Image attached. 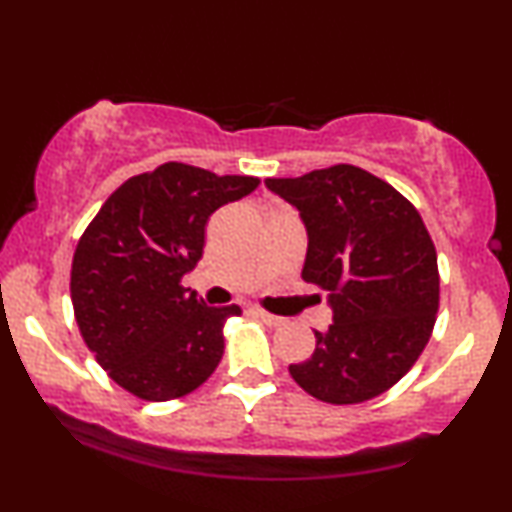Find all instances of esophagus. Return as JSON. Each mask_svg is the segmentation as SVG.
<instances>
[{
    "mask_svg": "<svg viewBox=\"0 0 512 512\" xmlns=\"http://www.w3.org/2000/svg\"><path fill=\"white\" fill-rule=\"evenodd\" d=\"M255 313L262 317L264 322H267L269 327H281V325H286V317H281V315H272V313H267V310H262V308H255Z\"/></svg>",
    "mask_w": 512,
    "mask_h": 512,
    "instance_id": "34e87169",
    "label": "esophagus"
}]
</instances>
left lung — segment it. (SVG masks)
<instances>
[{"instance_id":"left-lung-1","label":"left lung","mask_w":512,"mask_h":512,"mask_svg":"<svg viewBox=\"0 0 512 512\" xmlns=\"http://www.w3.org/2000/svg\"><path fill=\"white\" fill-rule=\"evenodd\" d=\"M264 185L298 209L308 231L301 276L330 291L332 325L308 361L289 366L308 395L358 404L407 375L436 325V245L419 211L385 180L339 163Z\"/></svg>"}]
</instances>
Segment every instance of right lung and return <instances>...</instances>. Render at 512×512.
<instances>
[{
    "label": "right lung",
    "mask_w": 512,
    "mask_h": 512,
    "mask_svg": "<svg viewBox=\"0 0 512 512\" xmlns=\"http://www.w3.org/2000/svg\"><path fill=\"white\" fill-rule=\"evenodd\" d=\"M260 180L163 163L105 199L76 245V325L117 385L146 402L197 390L223 356V322L238 305L209 308L180 284L204 250L216 209Z\"/></svg>",
    "instance_id": "right-lung-1"
}]
</instances>
